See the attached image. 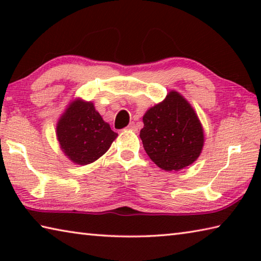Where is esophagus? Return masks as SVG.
<instances>
[{
	"label": "esophagus",
	"instance_id": "esophagus-1",
	"mask_svg": "<svg viewBox=\"0 0 261 261\" xmlns=\"http://www.w3.org/2000/svg\"><path fill=\"white\" fill-rule=\"evenodd\" d=\"M127 129H129V130H134V131H137V129H138V127H137V125H136V123H135V122H131L130 124H129V126H127Z\"/></svg>",
	"mask_w": 261,
	"mask_h": 261
}]
</instances>
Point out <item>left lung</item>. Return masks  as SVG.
<instances>
[{
    "mask_svg": "<svg viewBox=\"0 0 261 261\" xmlns=\"http://www.w3.org/2000/svg\"><path fill=\"white\" fill-rule=\"evenodd\" d=\"M140 138L147 155L161 169H183L197 160L204 145V131L191 106L177 92L148 109Z\"/></svg>",
    "mask_w": 261,
    "mask_h": 261,
    "instance_id": "obj_1",
    "label": "left lung"
}]
</instances>
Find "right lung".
Segmentation results:
<instances>
[{"label":"right lung","mask_w":261,"mask_h":261,"mask_svg":"<svg viewBox=\"0 0 261 261\" xmlns=\"http://www.w3.org/2000/svg\"><path fill=\"white\" fill-rule=\"evenodd\" d=\"M56 131L65 155L82 166L102 156L117 137L96 112L93 103L81 100L69 106Z\"/></svg>","instance_id":"obj_1"}]
</instances>
